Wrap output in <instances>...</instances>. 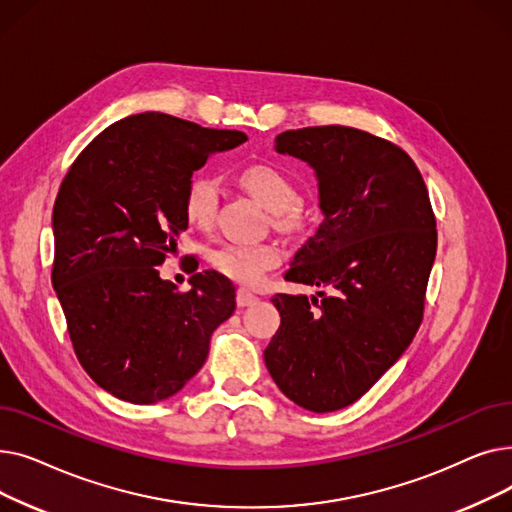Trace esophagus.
Masks as SVG:
<instances>
[{
  "label": "esophagus",
  "instance_id": "esophagus-1",
  "mask_svg": "<svg viewBox=\"0 0 512 512\" xmlns=\"http://www.w3.org/2000/svg\"><path fill=\"white\" fill-rule=\"evenodd\" d=\"M259 299L255 297L253 292H249V290H245V288H238V292H236V303H238V307H251V305H255Z\"/></svg>",
  "mask_w": 512,
  "mask_h": 512
}]
</instances>
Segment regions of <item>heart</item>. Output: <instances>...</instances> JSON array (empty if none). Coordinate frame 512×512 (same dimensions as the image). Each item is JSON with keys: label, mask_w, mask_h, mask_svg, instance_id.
<instances>
[{"label": "heart", "mask_w": 512, "mask_h": 512, "mask_svg": "<svg viewBox=\"0 0 512 512\" xmlns=\"http://www.w3.org/2000/svg\"><path fill=\"white\" fill-rule=\"evenodd\" d=\"M240 184L267 209L274 213V222L280 228H292L299 222V193L294 182L272 164H255L240 172ZM220 205V184L213 176L195 174L186 182L182 209L186 222L207 230L218 213ZM280 261V251L270 242L257 245H224L211 253L215 270L226 278L253 286L263 274Z\"/></svg>", "instance_id": "heart-1"}]
</instances>
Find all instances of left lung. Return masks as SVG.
<instances>
[{
    "label": "left lung",
    "instance_id": "8db88e82",
    "mask_svg": "<svg viewBox=\"0 0 512 512\" xmlns=\"http://www.w3.org/2000/svg\"><path fill=\"white\" fill-rule=\"evenodd\" d=\"M276 151L305 161L317 178L324 222L294 253L286 280L321 288L322 303L276 294L280 328L263 359L294 405L332 413L359 400L413 342L436 218L415 161L369 132L286 130Z\"/></svg>",
    "mask_w": 512,
    "mask_h": 512
}]
</instances>
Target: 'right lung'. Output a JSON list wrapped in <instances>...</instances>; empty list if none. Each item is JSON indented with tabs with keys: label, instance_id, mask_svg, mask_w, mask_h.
<instances>
[{
	"label": "right lung",
	"instance_id": "right-lung-1",
	"mask_svg": "<svg viewBox=\"0 0 512 512\" xmlns=\"http://www.w3.org/2000/svg\"><path fill=\"white\" fill-rule=\"evenodd\" d=\"M245 141L240 130L159 112L128 116L97 134L60 186L53 290L80 365L120 400L153 405L180 392L236 309L226 276L195 274L178 292L155 267L188 228L182 199L193 172Z\"/></svg>",
	"mask_w": 512,
	"mask_h": 512
}]
</instances>
